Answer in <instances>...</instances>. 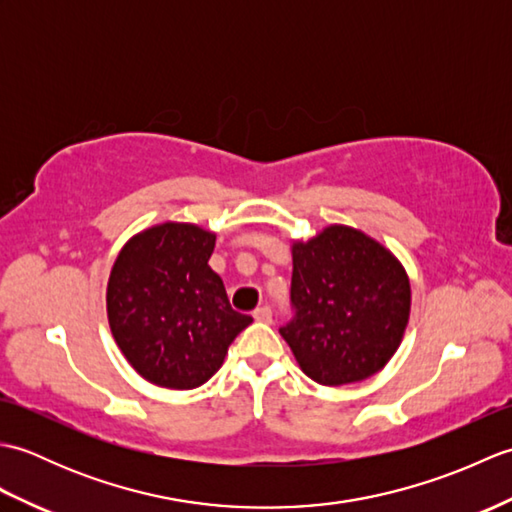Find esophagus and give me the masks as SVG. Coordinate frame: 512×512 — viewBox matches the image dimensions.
<instances>
[{
  "label": "esophagus",
  "instance_id": "obj_1",
  "mask_svg": "<svg viewBox=\"0 0 512 512\" xmlns=\"http://www.w3.org/2000/svg\"><path fill=\"white\" fill-rule=\"evenodd\" d=\"M253 317H255V321H259V323H273V310H270L268 306H262V308H257V310L253 312Z\"/></svg>",
  "mask_w": 512,
  "mask_h": 512
}]
</instances>
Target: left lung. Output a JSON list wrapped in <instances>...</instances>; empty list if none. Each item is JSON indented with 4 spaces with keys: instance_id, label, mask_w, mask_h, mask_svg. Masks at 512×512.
Listing matches in <instances>:
<instances>
[{
    "instance_id": "left-lung-1",
    "label": "left lung",
    "mask_w": 512,
    "mask_h": 512,
    "mask_svg": "<svg viewBox=\"0 0 512 512\" xmlns=\"http://www.w3.org/2000/svg\"><path fill=\"white\" fill-rule=\"evenodd\" d=\"M295 319L279 334L303 374L339 387L380 372L400 347L411 310L405 266L387 246L345 224L292 242Z\"/></svg>"
}]
</instances>
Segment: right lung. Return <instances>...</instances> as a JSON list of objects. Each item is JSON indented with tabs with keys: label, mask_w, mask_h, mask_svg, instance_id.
Here are the masks:
<instances>
[{
	"label": "right lung",
	"mask_w": 512,
	"mask_h": 512,
	"mask_svg": "<svg viewBox=\"0 0 512 512\" xmlns=\"http://www.w3.org/2000/svg\"><path fill=\"white\" fill-rule=\"evenodd\" d=\"M215 233L162 222L127 239L107 281V321L127 363L149 383L195 389L222 367L253 319L228 303L209 257Z\"/></svg>",
	"instance_id": "right-lung-1"
}]
</instances>
